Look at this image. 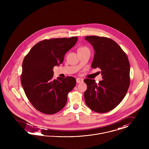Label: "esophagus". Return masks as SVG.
<instances>
[{"mask_svg": "<svg viewBox=\"0 0 149 149\" xmlns=\"http://www.w3.org/2000/svg\"><path fill=\"white\" fill-rule=\"evenodd\" d=\"M77 82L78 83H79L83 82V79H81V78H77Z\"/></svg>", "mask_w": 149, "mask_h": 149, "instance_id": "34e87169", "label": "esophagus"}]
</instances>
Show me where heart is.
Listing matches in <instances>:
<instances>
[{
  "label": "heart",
  "instance_id": "b5f03b06",
  "mask_svg": "<svg viewBox=\"0 0 149 149\" xmlns=\"http://www.w3.org/2000/svg\"><path fill=\"white\" fill-rule=\"evenodd\" d=\"M83 49H88L87 47H80L79 49V50H83Z\"/></svg>",
  "mask_w": 149,
  "mask_h": 149
}]
</instances>
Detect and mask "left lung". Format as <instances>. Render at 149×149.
<instances>
[{
    "label": "left lung",
    "mask_w": 149,
    "mask_h": 149,
    "mask_svg": "<svg viewBox=\"0 0 149 149\" xmlns=\"http://www.w3.org/2000/svg\"><path fill=\"white\" fill-rule=\"evenodd\" d=\"M95 50L91 67L101 70L103 80L84 82L87 88L84 97L87 106L94 111L104 113L116 108L129 89L130 63L126 53L113 40L98 36H85Z\"/></svg>",
    "instance_id": "1"
}]
</instances>
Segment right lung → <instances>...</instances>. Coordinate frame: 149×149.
<instances>
[{"label": "right lung", "mask_w": 149, "mask_h": 149, "mask_svg": "<svg viewBox=\"0 0 149 149\" xmlns=\"http://www.w3.org/2000/svg\"><path fill=\"white\" fill-rule=\"evenodd\" d=\"M78 38L45 39L34 45L22 63L21 83L33 107L46 114H54L66 105L67 94L76 84L72 77L52 78L53 67L64 60Z\"/></svg>", "instance_id": "add662e5"}]
</instances>
